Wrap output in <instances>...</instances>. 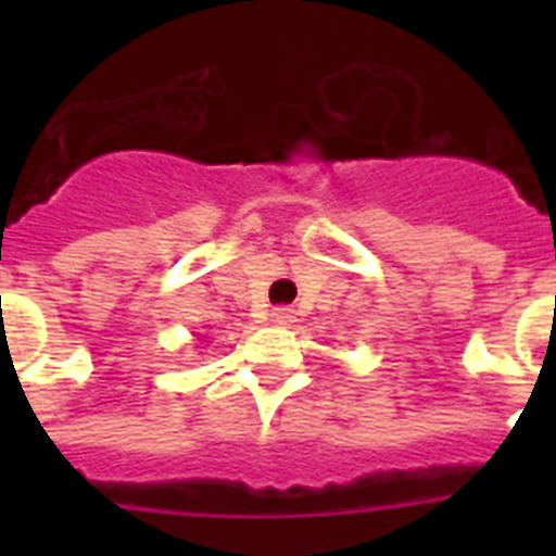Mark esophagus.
<instances>
[{"label":"esophagus","mask_w":556,"mask_h":556,"mask_svg":"<svg viewBox=\"0 0 556 556\" xmlns=\"http://www.w3.org/2000/svg\"><path fill=\"white\" fill-rule=\"evenodd\" d=\"M273 320L278 323V326H289V323H294V308L289 306L273 308Z\"/></svg>","instance_id":"esophagus-1"}]
</instances>
